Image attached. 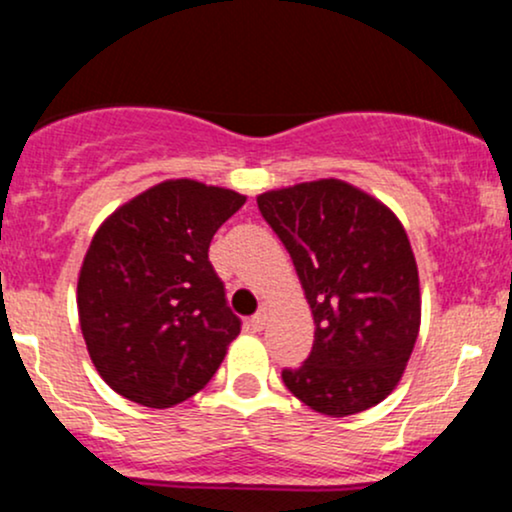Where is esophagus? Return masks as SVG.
I'll return each mask as SVG.
<instances>
[{"mask_svg":"<svg viewBox=\"0 0 512 512\" xmlns=\"http://www.w3.org/2000/svg\"><path fill=\"white\" fill-rule=\"evenodd\" d=\"M264 322H267V308H262L260 313H255V315H252L248 325H250V330H252V332H260L262 327H264Z\"/></svg>","mask_w":512,"mask_h":512,"instance_id":"esophagus-1","label":"esophagus"}]
</instances>
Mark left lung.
<instances>
[{
	"label": "left lung",
	"mask_w": 512,
	"mask_h": 512,
	"mask_svg": "<svg viewBox=\"0 0 512 512\" xmlns=\"http://www.w3.org/2000/svg\"><path fill=\"white\" fill-rule=\"evenodd\" d=\"M313 310L315 342L284 385L327 416L375 407L395 390L421 325L419 272L399 219L344 180L257 197Z\"/></svg>",
	"instance_id": "8db88e82"
}]
</instances>
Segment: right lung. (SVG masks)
<instances>
[{
    "instance_id": "obj_1",
    "label": "right lung",
    "mask_w": 512,
    "mask_h": 512,
    "mask_svg": "<svg viewBox=\"0 0 512 512\" xmlns=\"http://www.w3.org/2000/svg\"><path fill=\"white\" fill-rule=\"evenodd\" d=\"M243 204L233 190L166 180L96 231L76 305L88 356L117 395L168 409L214 378L240 317L228 308L209 245Z\"/></svg>"
}]
</instances>
